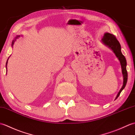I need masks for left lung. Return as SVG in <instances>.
I'll use <instances>...</instances> for the list:
<instances>
[{
    "label": "left lung",
    "mask_w": 135,
    "mask_h": 135,
    "mask_svg": "<svg viewBox=\"0 0 135 135\" xmlns=\"http://www.w3.org/2000/svg\"><path fill=\"white\" fill-rule=\"evenodd\" d=\"M102 42L105 45L108 46L110 48L113 52L115 53V56L120 61V64L121 65L122 73L123 75V85L122 86L121 89L119 91L118 94L115 99H116L120 95L123 90L125 88V86L128 80V73L127 71V61L125 56L121 53V45L120 42L116 38L113 34H110L109 33H106L102 38Z\"/></svg>",
    "instance_id": "1"
}]
</instances>
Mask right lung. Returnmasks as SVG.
<instances>
[{"instance_id": "right-lung-1", "label": "right lung", "mask_w": 135, "mask_h": 135, "mask_svg": "<svg viewBox=\"0 0 135 135\" xmlns=\"http://www.w3.org/2000/svg\"><path fill=\"white\" fill-rule=\"evenodd\" d=\"M19 37H20V36H17V37H16V38H18ZM15 40H14L13 41H12V46L13 45L14 43V42H15ZM7 61H8V60H7ZM7 62H6V67H7Z\"/></svg>"}]
</instances>
